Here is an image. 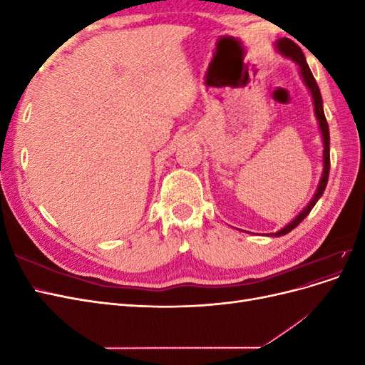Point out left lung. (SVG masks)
I'll return each mask as SVG.
<instances>
[{
    "label": "left lung",
    "instance_id": "1",
    "mask_svg": "<svg viewBox=\"0 0 365 365\" xmlns=\"http://www.w3.org/2000/svg\"><path fill=\"white\" fill-rule=\"evenodd\" d=\"M275 48H277V51L280 54H283L284 58H289L291 61H294L298 67H300V74H302V79L304 82V85L307 86V90L311 91L312 94V101H314V109H315V117L318 120V125H319V129H322V137H323V145H324V149H323V175H322V180H319V184L317 187V192L314 195V197L311 200V202H309L303 210L300 215H297L294 217V220H291V222L288 225H284L280 231H277V233H271L269 236H283V235H288L289 231H292L298 224L302 222V220L311 213V210L314 208V205L317 204V201L319 200V197L323 196L324 190H326V185H327V180H329V170H330V135H329V125H327V120H326V115H324V111H323V98H322V93H319V88L315 82V77L311 71V68H309V65L306 62V58L304 54L302 51V48L297 46V43L294 41H291L289 38H282L279 39L277 42H275Z\"/></svg>",
    "mask_w": 365,
    "mask_h": 365
}]
</instances>
